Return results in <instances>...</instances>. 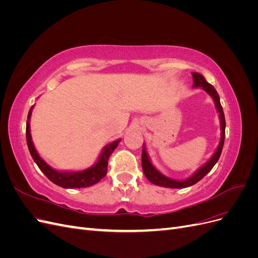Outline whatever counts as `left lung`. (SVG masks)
Returning <instances> with one entry per match:
<instances>
[{"instance_id": "obj_1", "label": "left lung", "mask_w": 258, "mask_h": 258, "mask_svg": "<svg viewBox=\"0 0 258 258\" xmlns=\"http://www.w3.org/2000/svg\"><path fill=\"white\" fill-rule=\"evenodd\" d=\"M192 80H194V87H202L209 93L211 97L213 98L214 102H215V106L217 108L218 113H220L221 129H222V137H221L220 145H218L215 154L212 156V158H211L204 167H201L191 177L184 179V181H175V179L169 178L165 175H162L159 172V171L156 170L154 168V166L151 163L150 158H148L147 153L145 151V147L143 146V150H142V169H143V172H144L145 176L147 177L148 181H150L153 184H155V185L162 186V187H169V188H185V187H188V186L196 184L197 182L200 181L201 178H204L210 172L211 170H212V168L214 167V165L217 162L218 158H220V156L222 154L223 145H224V141H225L226 121H225V115H224L223 107H222L221 102H220V96H218V93H217V91L215 90L213 86L209 84L206 81L205 77L202 76L201 74L192 73Z\"/></svg>"}]
</instances>
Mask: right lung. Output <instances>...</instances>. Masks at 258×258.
Returning a JSON list of instances; mask_svg holds the SVG:
<instances>
[{
    "instance_id": "obj_1",
    "label": "right lung",
    "mask_w": 258,
    "mask_h": 258,
    "mask_svg": "<svg viewBox=\"0 0 258 258\" xmlns=\"http://www.w3.org/2000/svg\"><path fill=\"white\" fill-rule=\"evenodd\" d=\"M32 114V107L30 108L28 114V120H27V128H26V135H27V143L31 156H32L33 160L36 162L37 167L40 168L42 172L47 176L52 183L58 186L64 187V188H81V187H88L93 184L98 183L101 178L104 177L107 172V163L108 158H110L111 154L114 152L115 148L120 142V140H117L113 143L105 146L102 154L99 157L97 163L93 167L86 169L84 171H79V172H58V171L51 169L47 163H46L37 152L35 151L32 139H31V132H30V122L29 119Z\"/></svg>"
}]
</instances>
